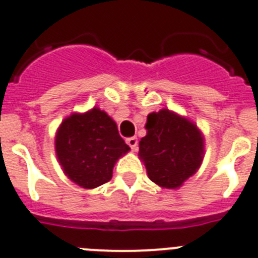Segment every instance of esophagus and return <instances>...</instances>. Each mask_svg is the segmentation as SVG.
Listing matches in <instances>:
<instances>
[{
	"label": "esophagus",
	"instance_id": "obj_1",
	"mask_svg": "<svg viewBox=\"0 0 258 258\" xmlns=\"http://www.w3.org/2000/svg\"><path fill=\"white\" fill-rule=\"evenodd\" d=\"M125 142H127V144L131 147L133 151H136V149H138V139H136V138H128Z\"/></svg>",
	"mask_w": 258,
	"mask_h": 258
}]
</instances>
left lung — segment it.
Returning <instances> with one entry per match:
<instances>
[{
	"instance_id": "1",
	"label": "left lung",
	"mask_w": 258,
	"mask_h": 258,
	"mask_svg": "<svg viewBox=\"0 0 258 258\" xmlns=\"http://www.w3.org/2000/svg\"><path fill=\"white\" fill-rule=\"evenodd\" d=\"M146 130L139 156L149 179L165 189H178L202 164V133L189 119L168 109L151 112Z\"/></svg>"
}]
</instances>
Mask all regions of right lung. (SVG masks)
Listing matches in <instances>:
<instances>
[{"label":"right lung","mask_w":258,"mask_h":258,"mask_svg":"<svg viewBox=\"0 0 258 258\" xmlns=\"http://www.w3.org/2000/svg\"><path fill=\"white\" fill-rule=\"evenodd\" d=\"M56 156L69 179L84 189L109 182L116 160L130 151L116 123L98 107L66 118L55 138Z\"/></svg>","instance_id":"obj_1"}]
</instances>
